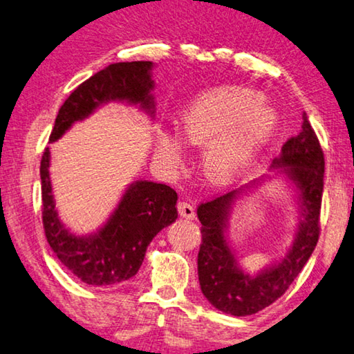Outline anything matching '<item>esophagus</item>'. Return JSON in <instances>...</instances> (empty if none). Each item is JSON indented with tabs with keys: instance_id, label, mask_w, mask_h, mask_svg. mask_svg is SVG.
Masks as SVG:
<instances>
[{
	"instance_id": "1",
	"label": "esophagus",
	"mask_w": 354,
	"mask_h": 354,
	"mask_svg": "<svg viewBox=\"0 0 354 354\" xmlns=\"http://www.w3.org/2000/svg\"><path fill=\"white\" fill-rule=\"evenodd\" d=\"M176 207H178L179 216H181V217L189 218V221H192V218L195 217V207H194L192 203H189V201L179 200Z\"/></svg>"
}]
</instances>
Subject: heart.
<instances>
[{
	"instance_id": "b5f03b06",
	"label": "heart",
	"mask_w": 354,
	"mask_h": 354,
	"mask_svg": "<svg viewBox=\"0 0 354 354\" xmlns=\"http://www.w3.org/2000/svg\"><path fill=\"white\" fill-rule=\"evenodd\" d=\"M279 126L277 111L255 89L230 85L206 91L181 116V136L192 147H205L201 167L214 184L230 183L266 147ZM183 142L164 133L159 151L178 162Z\"/></svg>"
}]
</instances>
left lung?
Instances as JSON below:
<instances>
[{"mask_svg": "<svg viewBox=\"0 0 354 354\" xmlns=\"http://www.w3.org/2000/svg\"><path fill=\"white\" fill-rule=\"evenodd\" d=\"M299 190L302 221L291 249L279 265L249 276L238 266L225 238L230 205L239 190L207 200L197 207L201 222L198 280L205 298L234 317L254 315L277 301L304 268L319 236L324 154L304 113L302 131L288 138L274 160ZM272 165V167H274Z\"/></svg>", "mask_w": 354, "mask_h": 354, "instance_id": "obj_1", "label": "left lung"}]
</instances>
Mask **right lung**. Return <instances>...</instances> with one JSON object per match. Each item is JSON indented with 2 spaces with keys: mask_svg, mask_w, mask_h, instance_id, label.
Returning a JSON list of instances; mask_svg holds the SVG:
<instances>
[{
  "mask_svg": "<svg viewBox=\"0 0 354 354\" xmlns=\"http://www.w3.org/2000/svg\"><path fill=\"white\" fill-rule=\"evenodd\" d=\"M151 61L115 63L89 77L64 100L55 120L50 142H56L75 121L85 120L110 100L140 104L153 113ZM50 149L41 160L42 223L58 260L88 285H113L133 277L142 266L151 241L176 221L175 190L165 184L136 181L122 195L109 222L91 236H75L58 218L48 175Z\"/></svg>",
  "mask_w": 354,
  "mask_h": 354,
  "instance_id": "add662e5",
  "label": "right lung"
}]
</instances>
